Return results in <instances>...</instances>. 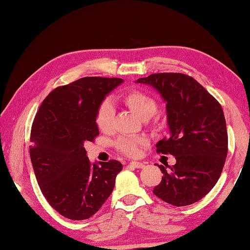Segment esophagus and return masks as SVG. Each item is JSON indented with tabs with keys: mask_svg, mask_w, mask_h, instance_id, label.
Segmentation results:
<instances>
[{
	"mask_svg": "<svg viewBox=\"0 0 250 250\" xmlns=\"http://www.w3.org/2000/svg\"><path fill=\"white\" fill-rule=\"evenodd\" d=\"M129 165L134 167V168H143V167L145 166V164H143V163H140V162H130Z\"/></svg>",
	"mask_w": 250,
	"mask_h": 250,
	"instance_id": "esophagus-1",
	"label": "esophagus"
}]
</instances>
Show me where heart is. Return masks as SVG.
Instances as JSON below:
<instances>
[{
	"mask_svg": "<svg viewBox=\"0 0 250 250\" xmlns=\"http://www.w3.org/2000/svg\"><path fill=\"white\" fill-rule=\"evenodd\" d=\"M124 102L140 119L147 120L155 115L157 111V103L151 95L139 89H131L124 96ZM113 117H115V108L110 101H104L98 106L95 122L98 129L103 132H109L112 129ZM146 143L144 138H134L128 135H121L115 142V146L118 151L126 156L134 157L140 152V147Z\"/></svg>",
	"mask_w": 250,
	"mask_h": 250,
	"instance_id": "b5f03b06",
	"label": "heart"
}]
</instances>
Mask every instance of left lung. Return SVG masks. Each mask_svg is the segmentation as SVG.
Wrapping results in <instances>:
<instances>
[{
	"instance_id": "obj_1",
	"label": "left lung",
	"mask_w": 250,
	"mask_h": 250,
	"mask_svg": "<svg viewBox=\"0 0 250 250\" xmlns=\"http://www.w3.org/2000/svg\"><path fill=\"white\" fill-rule=\"evenodd\" d=\"M137 83L151 85L167 103L169 135L156 144V152L176 158L169 169L158 165L163 177L153 193L176 207L201 200L217 183L228 156V130L220 103L183 73H155Z\"/></svg>"
}]
</instances>
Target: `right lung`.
Here are the masks:
<instances>
[{
  "mask_svg": "<svg viewBox=\"0 0 250 250\" xmlns=\"http://www.w3.org/2000/svg\"><path fill=\"white\" fill-rule=\"evenodd\" d=\"M118 78H83L43 99L31 125L29 148L38 185L50 206L70 220L94 215L112 192L120 162L90 164L84 143L99 134L95 116Z\"/></svg>",
  "mask_w": 250,
  "mask_h": 250,
  "instance_id": "1",
  "label": "right lung"
}]
</instances>
